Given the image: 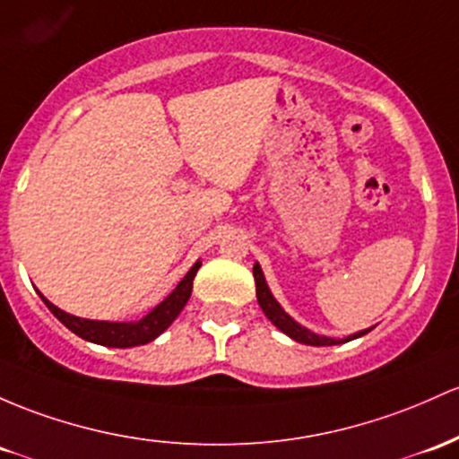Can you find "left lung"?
<instances>
[{"instance_id":"1","label":"left lung","mask_w":459,"mask_h":459,"mask_svg":"<svg viewBox=\"0 0 459 459\" xmlns=\"http://www.w3.org/2000/svg\"><path fill=\"white\" fill-rule=\"evenodd\" d=\"M253 274H255V285H256V300H259V307H261V309H264V314L268 316V318L272 320V325L279 326V329L283 331L285 335H290L291 340L300 342V344H309V346H333V344H340V340H333V337H325V335L311 333L309 329H305V326H300L299 322L291 320L290 316H287L285 311L281 309V305L276 303L274 296L270 294L268 283H265L264 272H261L259 264H255ZM368 331H370V329H368ZM368 331H359V333L346 337V342L355 340V337H359V335H364V333H368Z\"/></svg>"}]
</instances>
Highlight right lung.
I'll return each instance as SVG.
<instances>
[{"mask_svg":"<svg viewBox=\"0 0 459 459\" xmlns=\"http://www.w3.org/2000/svg\"><path fill=\"white\" fill-rule=\"evenodd\" d=\"M198 268L200 261L194 264V268L183 276V281L176 285L172 294H169L159 307H154V309L139 322H100L75 318L72 314H65L63 309H58L56 305H52L48 299H43V296L41 299L43 303L48 305V309L52 311L69 331H74V333L82 337V340L95 342V344L102 346H115V349H128V346L148 344V342H152L154 337H159L169 325H172L176 316H178L180 311H183V307L187 305L191 287H194V276Z\"/></svg>","mask_w":459,"mask_h":459,"instance_id":"obj_1","label":"right lung"}]
</instances>
